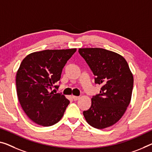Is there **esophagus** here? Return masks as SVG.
Wrapping results in <instances>:
<instances>
[{
  "label": "esophagus",
  "instance_id": "1",
  "mask_svg": "<svg viewBox=\"0 0 152 152\" xmlns=\"http://www.w3.org/2000/svg\"><path fill=\"white\" fill-rule=\"evenodd\" d=\"M73 99L75 100H77L78 99H79V96H73Z\"/></svg>",
  "mask_w": 152,
  "mask_h": 152
}]
</instances>
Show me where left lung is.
Here are the masks:
<instances>
[{"label":"left lung","mask_w":152,"mask_h":152,"mask_svg":"<svg viewBox=\"0 0 152 152\" xmlns=\"http://www.w3.org/2000/svg\"><path fill=\"white\" fill-rule=\"evenodd\" d=\"M79 52L102 84L100 94L92 99V105L83 116L98 129L111 126L122 118L131 100L134 79L122 56L102 48H79Z\"/></svg>","instance_id":"left-lung-1"}]
</instances>
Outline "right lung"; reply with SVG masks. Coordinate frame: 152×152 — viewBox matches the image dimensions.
Segmentation results:
<instances>
[{
    "mask_svg": "<svg viewBox=\"0 0 152 152\" xmlns=\"http://www.w3.org/2000/svg\"><path fill=\"white\" fill-rule=\"evenodd\" d=\"M77 49L46 50L26 56L16 73L21 107L32 122L50 126L61 120L70 101L58 88L63 67Z\"/></svg>",
    "mask_w": 152,
    "mask_h": 152,
    "instance_id": "1",
    "label": "right lung"
}]
</instances>
